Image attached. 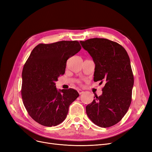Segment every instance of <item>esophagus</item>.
I'll return each mask as SVG.
<instances>
[{
  "label": "esophagus",
  "mask_w": 152,
  "mask_h": 152,
  "mask_svg": "<svg viewBox=\"0 0 152 152\" xmlns=\"http://www.w3.org/2000/svg\"><path fill=\"white\" fill-rule=\"evenodd\" d=\"M78 93H79V94H83L84 92V91H82L81 89H78Z\"/></svg>",
  "instance_id": "esophagus-1"
}]
</instances>
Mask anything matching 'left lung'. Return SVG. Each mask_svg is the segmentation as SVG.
Returning <instances> with one entry per match:
<instances>
[{
	"label": "left lung",
	"instance_id": "obj_1",
	"mask_svg": "<svg viewBox=\"0 0 152 152\" xmlns=\"http://www.w3.org/2000/svg\"><path fill=\"white\" fill-rule=\"evenodd\" d=\"M95 63L94 81L105 82L102 94L86 106L96 125L109 127L120 122L130 107L134 77L129 55L121 45L107 39L80 41Z\"/></svg>",
	"mask_w": 152,
	"mask_h": 152
}]
</instances>
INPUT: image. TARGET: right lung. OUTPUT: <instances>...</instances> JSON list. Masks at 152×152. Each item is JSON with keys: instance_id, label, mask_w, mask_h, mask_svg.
Returning a JSON list of instances; mask_svg holds the SVG:
<instances>
[{"instance_id": "1", "label": "right lung", "mask_w": 152, "mask_h": 152, "mask_svg": "<svg viewBox=\"0 0 152 152\" xmlns=\"http://www.w3.org/2000/svg\"><path fill=\"white\" fill-rule=\"evenodd\" d=\"M80 49L77 40L39 44L26 60L22 72L23 102L29 115L41 125L61 124L71 103L79 97L71 88L58 91L55 82L65 73L68 59Z\"/></svg>"}]
</instances>
